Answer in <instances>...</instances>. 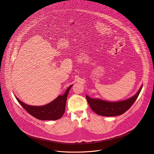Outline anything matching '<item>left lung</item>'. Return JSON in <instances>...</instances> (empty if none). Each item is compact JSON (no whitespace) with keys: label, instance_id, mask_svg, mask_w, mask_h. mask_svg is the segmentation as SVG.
Here are the masks:
<instances>
[{"label":"left lung","instance_id":"left-lung-1","mask_svg":"<svg viewBox=\"0 0 154 154\" xmlns=\"http://www.w3.org/2000/svg\"><path fill=\"white\" fill-rule=\"evenodd\" d=\"M142 86L137 92L131 98L118 102H109L100 99L91 98L86 95L91 109L98 115L103 116H116L122 115L129 110L138 97Z\"/></svg>","mask_w":154,"mask_h":154}]
</instances>
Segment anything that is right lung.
<instances>
[{"label":"right lung","mask_w":154,"mask_h":154,"mask_svg":"<svg viewBox=\"0 0 154 154\" xmlns=\"http://www.w3.org/2000/svg\"><path fill=\"white\" fill-rule=\"evenodd\" d=\"M72 86L67 89L63 95H59L52 102L43 106H29L15 97L22 107L35 118L41 120H56L61 118L65 112L67 97Z\"/></svg>","instance_id":"1"}]
</instances>
